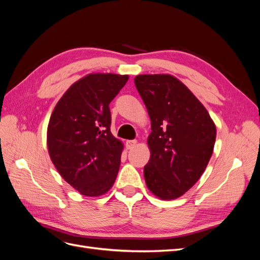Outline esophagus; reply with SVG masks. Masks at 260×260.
Wrapping results in <instances>:
<instances>
[{
    "label": "esophagus",
    "mask_w": 260,
    "mask_h": 260,
    "mask_svg": "<svg viewBox=\"0 0 260 260\" xmlns=\"http://www.w3.org/2000/svg\"><path fill=\"white\" fill-rule=\"evenodd\" d=\"M137 145V140H128L127 142H125V146H127L128 149H131Z\"/></svg>",
    "instance_id": "1"
}]
</instances>
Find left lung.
Returning <instances> with one entry per match:
<instances>
[{"label":"left lung","mask_w":260,"mask_h":260,"mask_svg":"<svg viewBox=\"0 0 260 260\" xmlns=\"http://www.w3.org/2000/svg\"><path fill=\"white\" fill-rule=\"evenodd\" d=\"M135 83L151 118L146 185L161 200L178 199L205 171L214 151L216 125L207 109L174 76L140 75Z\"/></svg>","instance_id":"left-lung-1"}]
</instances>
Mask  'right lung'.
<instances>
[{"mask_svg":"<svg viewBox=\"0 0 260 260\" xmlns=\"http://www.w3.org/2000/svg\"><path fill=\"white\" fill-rule=\"evenodd\" d=\"M127 75L90 74L58 101L48 127V149L59 175L85 196L105 194L115 182L123 145L111 132L109 103Z\"/></svg>","mask_w":260,"mask_h":260,"instance_id":"right-lung-1","label":"right lung"}]
</instances>
